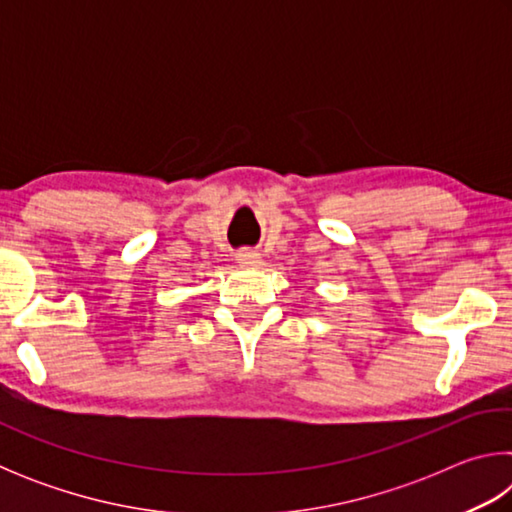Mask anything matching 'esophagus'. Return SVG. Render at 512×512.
<instances>
[{"label":"esophagus","mask_w":512,"mask_h":512,"mask_svg":"<svg viewBox=\"0 0 512 512\" xmlns=\"http://www.w3.org/2000/svg\"><path fill=\"white\" fill-rule=\"evenodd\" d=\"M237 262H239L241 266H250V268H257V266H262V257H259V253H257V250H250V248H244V250H239V253H237Z\"/></svg>","instance_id":"34e87169"}]
</instances>
